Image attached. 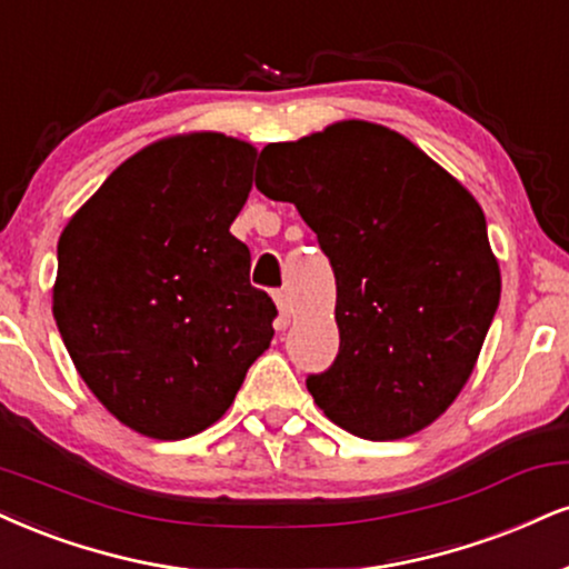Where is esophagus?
Returning a JSON list of instances; mask_svg holds the SVG:
<instances>
[{"instance_id": "esophagus-1", "label": "esophagus", "mask_w": 569, "mask_h": 569, "mask_svg": "<svg viewBox=\"0 0 569 569\" xmlns=\"http://www.w3.org/2000/svg\"><path fill=\"white\" fill-rule=\"evenodd\" d=\"M276 305H278L280 320H283V326H286L291 320V302H289V297H286L283 291H276Z\"/></svg>"}]
</instances>
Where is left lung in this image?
I'll return each instance as SVG.
<instances>
[{
  "instance_id": "left-lung-1",
  "label": "left lung",
  "mask_w": 569,
  "mask_h": 569,
  "mask_svg": "<svg viewBox=\"0 0 569 569\" xmlns=\"http://www.w3.org/2000/svg\"><path fill=\"white\" fill-rule=\"evenodd\" d=\"M254 182L297 207L337 276L339 355L307 376L318 408L366 440L440 419L501 299L475 196L402 134L355 119L270 142Z\"/></svg>"
}]
</instances>
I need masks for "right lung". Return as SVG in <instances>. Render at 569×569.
I'll return each instance as SVG.
<instances>
[{"label":"right lung","instance_id":"1","mask_svg":"<svg viewBox=\"0 0 569 569\" xmlns=\"http://www.w3.org/2000/svg\"><path fill=\"white\" fill-rule=\"evenodd\" d=\"M254 161L236 137H167L60 232L54 323L84 385L134 432H203L270 347L278 310L249 283L251 254L230 232Z\"/></svg>","mask_w":569,"mask_h":569}]
</instances>
